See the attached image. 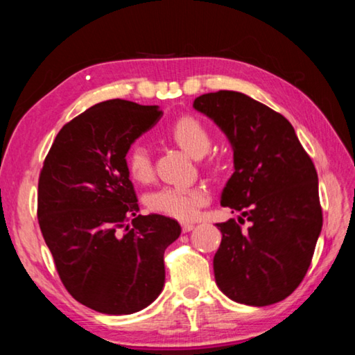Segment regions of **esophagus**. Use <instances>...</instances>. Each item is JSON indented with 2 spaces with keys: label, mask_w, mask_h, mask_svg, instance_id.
<instances>
[{
  "label": "esophagus",
  "mask_w": 355,
  "mask_h": 355,
  "mask_svg": "<svg viewBox=\"0 0 355 355\" xmlns=\"http://www.w3.org/2000/svg\"><path fill=\"white\" fill-rule=\"evenodd\" d=\"M194 224H189V222H184V224L182 225V228H183V232L184 233H188V232H191V230H194Z\"/></svg>",
  "instance_id": "1"
}]
</instances>
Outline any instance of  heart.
<instances>
[{"mask_svg": "<svg viewBox=\"0 0 355 355\" xmlns=\"http://www.w3.org/2000/svg\"><path fill=\"white\" fill-rule=\"evenodd\" d=\"M169 135L192 158H202L211 146V137L207 127L194 116L177 119L171 125ZM127 169L137 182H148L152 177V155L144 144H135L130 147ZM207 202L208 192L199 186H164L148 196L147 205L152 211L180 220H188L194 218Z\"/></svg>", "mask_w": 355, "mask_h": 355, "instance_id": "1", "label": "heart"}]
</instances>
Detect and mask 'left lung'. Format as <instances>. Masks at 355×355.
<instances>
[{
    "label": "left lung",
    "instance_id": "1",
    "mask_svg": "<svg viewBox=\"0 0 355 355\" xmlns=\"http://www.w3.org/2000/svg\"><path fill=\"white\" fill-rule=\"evenodd\" d=\"M192 106L218 125L233 150L235 172L220 205L249 220L248 230L233 219L216 224L222 233L216 284L239 304L280 302L302 282L321 233L315 166L293 125L249 95L209 92Z\"/></svg>",
    "mask_w": 355,
    "mask_h": 355
}]
</instances>
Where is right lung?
Wrapping results in <instances>:
<instances>
[{"label": "right lung", "mask_w": 355, "mask_h": 355, "mask_svg": "<svg viewBox=\"0 0 355 355\" xmlns=\"http://www.w3.org/2000/svg\"><path fill=\"white\" fill-rule=\"evenodd\" d=\"M161 117L159 106L101 101L64 125L40 172L37 218L59 277L100 313L148 307L164 286V250L182 233L175 219L137 214L127 169L130 147Z\"/></svg>", "instance_id": "right-lung-1"}]
</instances>
